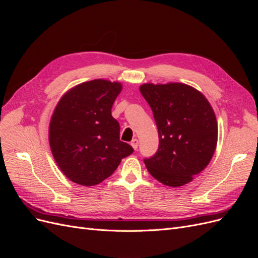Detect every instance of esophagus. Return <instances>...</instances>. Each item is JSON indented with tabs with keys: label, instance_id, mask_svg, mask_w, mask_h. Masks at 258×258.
I'll return each instance as SVG.
<instances>
[{
	"label": "esophagus",
	"instance_id": "esophagus-1",
	"mask_svg": "<svg viewBox=\"0 0 258 258\" xmlns=\"http://www.w3.org/2000/svg\"><path fill=\"white\" fill-rule=\"evenodd\" d=\"M131 146L134 147V150H138V146H139V141H138V139H134L131 141Z\"/></svg>",
	"mask_w": 258,
	"mask_h": 258
}]
</instances>
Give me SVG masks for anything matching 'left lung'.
<instances>
[{
	"label": "left lung",
	"instance_id": "8db88e82",
	"mask_svg": "<svg viewBox=\"0 0 258 258\" xmlns=\"http://www.w3.org/2000/svg\"><path fill=\"white\" fill-rule=\"evenodd\" d=\"M140 91L157 124L159 146L144 163L160 183L171 187L191 182L212 159L217 144V121L200 91L182 83L143 84Z\"/></svg>",
	"mask_w": 258,
	"mask_h": 258
}]
</instances>
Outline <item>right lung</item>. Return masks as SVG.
Wrapping results in <instances>:
<instances>
[{
    "mask_svg": "<svg viewBox=\"0 0 258 258\" xmlns=\"http://www.w3.org/2000/svg\"><path fill=\"white\" fill-rule=\"evenodd\" d=\"M122 86L93 80L66 92L52 113L49 145L54 160L72 182L93 186L111 176L134 148L119 140L112 106Z\"/></svg>",
    "mask_w": 258,
    "mask_h": 258,
    "instance_id": "obj_1",
    "label": "right lung"
}]
</instances>
